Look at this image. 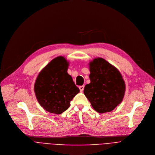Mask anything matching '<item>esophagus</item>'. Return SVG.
<instances>
[{
  "instance_id": "34e87169",
  "label": "esophagus",
  "mask_w": 155,
  "mask_h": 155,
  "mask_svg": "<svg viewBox=\"0 0 155 155\" xmlns=\"http://www.w3.org/2000/svg\"><path fill=\"white\" fill-rule=\"evenodd\" d=\"M84 85H81L79 87V90L81 92H82L84 91Z\"/></svg>"
}]
</instances>
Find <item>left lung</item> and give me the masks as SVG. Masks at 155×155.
<instances>
[{
  "label": "left lung",
  "instance_id": "left-lung-1",
  "mask_svg": "<svg viewBox=\"0 0 155 155\" xmlns=\"http://www.w3.org/2000/svg\"><path fill=\"white\" fill-rule=\"evenodd\" d=\"M89 67L90 83L85 86L84 95L97 112H109L124 97V80L120 71L103 58L93 60Z\"/></svg>",
  "mask_w": 155,
  "mask_h": 155
}]
</instances>
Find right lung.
Listing matches in <instances>:
<instances>
[{"label":"right lung","mask_w":155,"mask_h":155,"mask_svg":"<svg viewBox=\"0 0 155 155\" xmlns=\"http://www.w3.org/2000/svg\"><path fill=\"white\" fill-rule=\"evenodd\" d=\"M69 63L57 57L40 71L34 85L37 99L48 112L60 114L68 109L70 101L79 92L68 74Z\"/></svg>","instance_id":"obj_1"}]
</instances>
